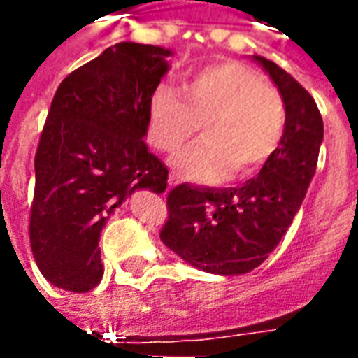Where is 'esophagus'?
I'll return each mask as SVG.
<instances>
[{"label":"esophagus","mask_w":358,"mask_h":358,"mask_svg":"<svg viewBox=\"0 0 358 358\" xmlns=\"http://www.w3.org/2000/svg\"><path fill=\"white\" fill-rule=\"evenodd\" d=\"M176 184H178V174H176V172H171V174H169V186H176Z\"/></svg>","instance_id":"1"}]
</instances>
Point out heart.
Masks as SVG:
<instances>
[{"label": "heart", "mask_w": 358, "mask_h": 358, "mask_svg": "<svg viewBox=\"0 0 358 358\" xmlns=\"http://www.w3.org/2000/svg\"><path fill=\"white\" fill-rule=\"evenodd\" d=\"M203 122L205 138L172 157L176 171L195 182L249 178L274 157L284 140L285 105L253 69L222 61L184 76L182 94L161 84L149 99L148 138L174 151Z\"/></svg>", "instance_id": "obj_1"}]
</instances>
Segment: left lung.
I'll return each mask as SVG.
<instances>
[{
	"mask_svg": "<svg viewBox=\"0 0 358 358\" xmlns=\"http://www.w3.org/2000/svg\"><path fill=\"white\" fill-rule=\"evenodd\" d=\"M280 90L285 132L255 178L240 187L180 184L166 197L161 241L205 272L236 276L263 264L292 226L315 176L324 138L320 110L299 82L268 59L253 55Z\"/></svg>",
	"mask_w": 358,
	"mask_h": 358,
	"instance_id": "1",
	"label": "left lung"
}]
</instances>
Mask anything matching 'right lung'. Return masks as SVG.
Returning <instances> with one entry per match:
<instances>
[{
	"label": "right lung",
	"instance_id": "obj_1",
	"mask_svg": "<svg viewBox=\"0 0 358 358\" xmlns=\"http://www.w3.org/2000/svg\"><path fill=\"white\" fill-rule=\"evenodd\" d=\"M171 55L159 45L115 43L59 84L34 159L30 248L61 289H94L107 217L136 189H166L169 171L143 138Z\"/></svg>",
	"mask_w": 358,
	"mask_h": 358
}]
</instances>
